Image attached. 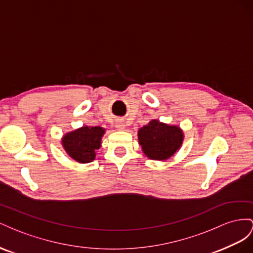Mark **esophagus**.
Returning <instances> with one entry per match:
<instances>
[{"instance_id": "obj_1", "label": "esophagus", "mask_w": 253, "mask_h": 253, "mask_svg": "<svg viewBox=\"0 0 253 253\" xmlns=\"http://www.w3.org/2000/svg\"><path fill=\"white\" fill-rule=\"evenodd\" d=\"M115 127H117L119 130H124V129L126 128V125H125V123L123 122V121H118L117 122V125H115Z\"/></svg>"}]
</instances>
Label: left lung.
<instances>
[{"label":"left lung","instance_id":"1","mask_svg":"<svg viewBox=\"0 0 253 253\" xmlns=\"http://www.w3.org/2000/svg\"><path fill=\"white\" fill-rule=\"evenodd\" d=\"M138 140L143 153L150 160L167 161L182 146L184 133L177 125L150 120L138 130Z\"/></svg>","mask_w":253,"mask_h":253}]
</instances>
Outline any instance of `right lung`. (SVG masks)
Segmentation results:
<instances>
[{
	"mask_svg": "<svg viewBox=\"0 0 253 253\" xmlns=\"http://www.w3.org/2000/svg\"><path fill=\"white\" fill-rule=\"evenodd\" d=\"M105 128L83 126L63 134L61 144L70 158L78 163H90L95 159L96 150L102 146Z\"/></svg>",
	"mask_w": 253,
	"mask_h": 253,
	"instance_id": "obj_1",
	"label": "right lung"
}]
</instances>
